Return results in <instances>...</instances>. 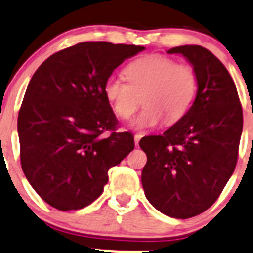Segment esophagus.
I'll use <instances>...</instances> for the list:
<instances>
[{"label":"esophagus","instance_id":"esophagus-1","mask_svg":"<svg viewBox=\"0 0 253 253\" xmlns=\"http://www.w3.org/2000/svg\"><path fill=\"white\" fill-rule=\"evenodd\" d=\"M140 139H141L140 134H136V135L134 136V141H135V146L139 145V141H140Z\"/></svg>","mask_w":253,"mask_h":253}]
</instances>
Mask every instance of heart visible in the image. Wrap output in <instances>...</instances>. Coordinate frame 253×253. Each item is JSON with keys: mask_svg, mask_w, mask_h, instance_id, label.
Returning a JSON list of instances; mask_svg holds the SVG:
<instances>
[{"mask_svg": "<svg viewBox=\"0 0 253 253\" xmlns=\"http://www.w3.org/2000/svg\"><path fill=\"white\" fill-rule=\"evenodd\" d=\"M128 83L110 77L104 84V94L120 118L128 119L141 102L144 109L133 119L135 130L153 129L163 123L181 119L194 100L197 78L189 64L176 63L160 54L141 57L125 68Z\"/></svg>", "mask_w": 253, "mask_h": 253, "instance_id": "heart-1", "label": "heart"}]
</instances>
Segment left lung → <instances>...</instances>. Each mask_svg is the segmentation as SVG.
<instances>
[{
  "instance_id": "1",
  "label": "left lung",
  "mask_w": 253,
  "mask_h": 253,
  "mask_svg": "<svg viewBox=\"0 0 253 253\" xmlns=\"http://www.w3.org/2000/svg\"><path fill=\"white\" fill-rule=\"evenodd\" d=\"M194 68L197 93L186 114L161 135L144 136L141 184L164 215L189 218L208 210L233 174L242 134V108L230 73L201 45L168 50Z\"/></svg>"
}]
</instances>
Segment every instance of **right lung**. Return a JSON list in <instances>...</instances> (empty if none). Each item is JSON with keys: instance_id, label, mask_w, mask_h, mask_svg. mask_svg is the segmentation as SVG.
<instances>
[{"instance_id": "right-lung-1", "label": "right lung", "mask_w": 253, "mask_h": 253, "mask_svg": "<svg viewBox=\"0 0 253 253\" xmlns=\"http://www.w3.org/2000/svg\"><path fill=\"white\" fill-rule=\"evenodd\" d=\"M144 49L82 42L52 54L31 78L17 122L21 165L31 186L53 208L90 205L104 190L108 170L134 149L129 131L115 133L104 84L125 59ZM107 130L113 133L103 137Z\"/></svg>"}]
</instances>
